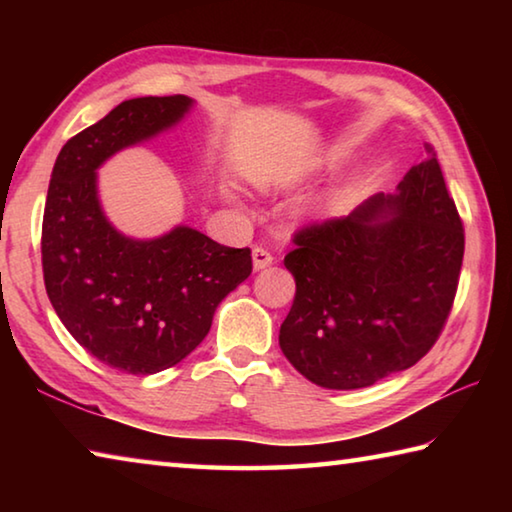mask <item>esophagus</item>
Masks as SVG:
<instances>
[{
	"instance_id": "obj_1",
	"label": "esophagus",
	"mask_w": 512,
	"mask_h": 512,
	"mask_svg": "<svg viewBox=\"0 0 512 512\" xmlns=\"http://www.w3.org/2000/svg\"><path fill=\"white\" fill-rule=\"evenodd\" d=\"M273 264V253L264 246H255L253 248V266L255 271H262V268Z\"/></svg>"
}]
</instances>
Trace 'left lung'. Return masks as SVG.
I'll use <instances>...</instances> for the list:
<instances>
[{
    "mask_svg": "<svg viewBox=\"0 0 512 512\" xmlns=\"http://www.w3.org/2000/svg\"><path fill=\"white\" fill-rule=\"evenodd\" d=\"M397 194L293 235L284 266L296 298L280 348L302 377L332 391L366 388L427 354L452 311L465 230L433 146Z\"/></svg>",
    "mask_w": 512,
    "mask_h": 512,
    "instance_id": "1",
    "label": "left lung"
}]
</instances>
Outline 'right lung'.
Wrapping results in <instances>:
<instances>
[{
	"label": "right lung",
	"instance_id": "right-lung-1",
	"mask_svg": "<svg viewBox=\"0 0 512 512\" xmlns=\"http://www.w3.org/2000/svg\"><path fill=\"white\" fill-rule=\"evenodd\" d=\"M192 108L185 94L128 99L60 149L42 216L45 289L67 332L128 375L183 361L212 327L219 302L253 271L250 248H228L178 225L137 241L108 223L97 169L158 135Z\"/></svg>",
	"mask_w": 512,
	"mask_h": 512
}]
</instances>
